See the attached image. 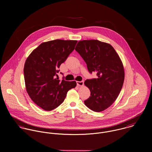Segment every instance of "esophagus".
Wrapping results in <instances>:
<instances>
[{
    "instance_id": "34e87169",
    "label": "esophagus",
    "mask_w": 152,
    "mask_h": 152,
    "mask_svg": "<svg viewBox=\"0 0 152 152\" xmlns=\"http://www.w3.org/2000/svg\"><path fill=\"white\" fill-rule=\"evenodd\" d=\"M77 83V85L79 86H82L84 85V81L82 80V81H77L76 82Z\"/></svg>"
}]
</instances>
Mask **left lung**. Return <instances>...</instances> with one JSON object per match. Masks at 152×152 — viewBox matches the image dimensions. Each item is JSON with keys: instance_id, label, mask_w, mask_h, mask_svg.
Listing matches in <instances>:
<instances>
[{"instance_id": "8db88e82", "label": "left lung", "mask_w": 152, "mask_h": 152, "mask_svg": "<svg viewBox=\"0 0 152 152\" xmlns=\"http://www.w3.org/2000/svg\"><path fill=\"white\" fill-rule=\"evenodd\" d=\"M75 50L86 62L89 72L97 76L85 82L91 96L84 103L92 110L102 112L113 104L121 91L124 79L122 62L110 44L97 40L79 41Z\"/></svg>"}]
</instances>
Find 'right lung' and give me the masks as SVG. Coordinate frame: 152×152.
<instances>
[{"instance_id": "1", "label": "right lung", "mask_w": 152, "mask_h": 152, "mask_svg": "<svg viewBox=\"0 0 152 152\" xmlns=\"http://www.w3.org/2000/svg\"><path fill=\"white\" fill-rule=\"evenodd\" d=\"M77 40L56 39L41 43L27 58L24 66L26 88L31 99L45 110H52L64 101L75 81H60L58 69L74 50ZM61 74H62L61 73Z\"/></svg>"}]
</instances>
